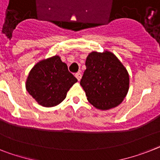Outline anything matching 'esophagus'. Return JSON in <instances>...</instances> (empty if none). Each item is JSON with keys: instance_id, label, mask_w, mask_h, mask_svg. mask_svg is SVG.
<instances>
[{"instance_id": "1", "label": "esophagus", "mask_w": 160, "mask_h": 160, "mask_svg": "<svg viewBox=\"0 0 160 160\" xmlns=\"http://www.w3.org/2000/svg\"><path fill=\"white\" fill-rule=\"evenodd\" d=\"M75 76H76V79H77V80L80 81V79H81V73H80V72H77V73H76V75H75Z\"/></svg>"}]
</instances>
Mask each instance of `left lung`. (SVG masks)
Instances as JSON below:
<instances>
[{"instance_id": "left-lung-1", "label": "left lung", "mask_w": 160, "mask_h": 160, "mask_svg": "<svg viewBox=\"0 0 160 160\" xmlns=\"http://www.w3.org/2000/svg\"><path fill=\"white\" fill-rule=\"evenodd\" d=\"M85 66L80 85L88 102L102 111L119 106L129 88V75L119 58L110 51H92Z\"/></svg>"}]
</instances>
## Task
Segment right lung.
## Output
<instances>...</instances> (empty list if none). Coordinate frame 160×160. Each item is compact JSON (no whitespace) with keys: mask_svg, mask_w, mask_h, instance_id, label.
<instances>
[{"mask_svg":"<svg viewBox=\"0 0 160 160\" xmlns=\"http://www.w3.org/2000/svg\"><path fill=\"white\" fill-rule=\"evenodd\" d=\"M77 79L70 73L68 65L58 55L39 61L32 68L26 80V89L39 105L52 107L67 97Z\"/></svg>","mask_w":160,"mask_h":160,"instance_id":"obj_1","label":"right lung"}]
</instances>
